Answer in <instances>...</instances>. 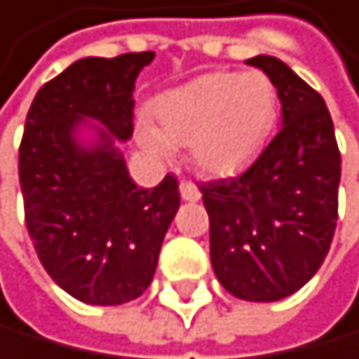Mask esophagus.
<instances>
[{"instance_id":"1","label":"esophagus","mask_w":359,"mask_h":359,"mask_svg":"<svg viewBox=\"0 0 359 359\" xmlns=\"http://www.w3.org/2000/svg\"><path fill=\"white\" fill-rule=\"evenodd\" d=\"M178 190H181V197H183L185 201H199V199H201L199 187L194 185L192 181H181V185H178Z\"/></svg>"}]
</instances>
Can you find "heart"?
<instances>
[{
	"label": "heart",
	"mask_w": 359,
	"mask_h": 359,
	"mask_svg": "<svg viewBox=\"0 0 359 359\" xmlns=\"http://www.w3.org/2000/svg\"><path fill=\"white\" fill-rule=\"evenodd\" d=\"M156 123L142 118L137 140L158 160L190 147L192 165L206 176H229L252 162L277 123L279 98L261 73H208L162 93L153 102Z\"/></svg>",
	"instance_id": "obj_1"
}]
</instances>
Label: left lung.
Wrapping results in <instances>:
<instances>
[{
	"instance_id": "1",
	"label": "left lung",
	"mask_w": 359,
	"mask_h": 359,
	"mask_svg": "<svg viewBox=\"0 0 359 359\" xmlns=\"http://www.w3.org/2000/svg\"><path fill=\"white\" fill-rule=\"evenodd\" d=\"M248 64L273 80L282 130L248 172L201 183L199 190L219 284L241 300L275 302L302 289L327 257L341 156L318 91L268 54Z\"/></svg>"
}]
</instances>
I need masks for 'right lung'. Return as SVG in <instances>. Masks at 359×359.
Listing matches in <instances>:
<instances>
[{
    "label": "right lung",
    "instance_id": "add662e5",
    "mask_svg": "<svg viewBox=\"0 0 359 359\" xmlns=\"http://www.w3.org/2000/svg\"><path fill=\"white\" fill-rule=\"evenodd\" d=\"M153 57L75 61L41 86L25 121L18 172L27 231L48 275L86 305H123L149 289L181 206L172 174L137 187L114 147L133 137L135 80ZM82 125L94 128L89 144L76 140Z\"/></svg>",
    "mask_w": 359,
    "mask_h": 359
}]
</instances>
